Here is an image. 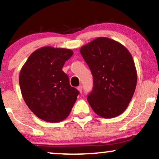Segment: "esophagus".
<instances>
[{"instance_id": "obj_1", "label": "esophagus", "mask_w": 159, "mask_h": 159, "mask_svg": "<svg viewBox=\"0 0 159 159\" xmlns=\"http://www.w3.org/2000/svg\"><path fill=\"white\" fill-rule=\"evenodd\" d=\"M77 90H79V92H80V93H81L82 91V87L81 85L79 86V87H78V88H77Z\"/></svg>"}]
</instances>
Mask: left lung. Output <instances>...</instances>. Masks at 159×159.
<instances>
[{
  "mask_svg": "<svg viewBox=\"0 0 159 159\" xmlns=\"http://www.w3.org/2000/svg\"><path fill=\"white\" fill-rule=\"evenodd\" d=\"M93 77L88 101L103 118L116 117L125 111L133 96L137 71L131 53L120 43L98 38L80 48Z\"/></svg>",
  "mask_w": 159,
  "mask_h": 159,
  "instance_id": "8db88e82",
  "label": "left lung"
}]
</instances>
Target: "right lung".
Returning <instances> with one entry per match:
<instances>
[{"instance_id":"1","label":"right lung","mask_w":159,"mask_h":159,"mask_svg":"<svg viewBox=\"0 0 159 159\" xmlns=\"http://www.w3.org/2000/svg\"><path fill=\"white\" fill-rule=\"evenodd\" d=\"M72 55L70 49L45 46L34 51L21 69L19 82L24 101L42 120H64L77 100L79 91L62 71Z\"/></svg>"}]
</instances>
